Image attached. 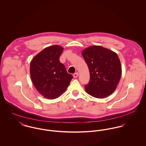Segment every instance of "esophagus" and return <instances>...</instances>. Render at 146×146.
<instances>
[{"instance_id": "esophagus-1", "label": "esophagus", "mask_w": 146, "mask_h": 146, "mask_svg": "<svg viewBox=\"0 0 146 146\" xmlns=\"http://www.w3.org/2000/svg\"><path fill=\"white\" fill-rule=\"evenodd\" d=\"M78 76H79V73L78 72H76L75 74H74V75H73V76L74 78H77Z\"/></svg>"}]
</instances>
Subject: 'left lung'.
<instances>
[{"label": "left lung", "mask_w": 146, "mask_h": 146, "mask_svg": "<svg viewBox=\"0 0 146 146\" xmlns=\"http://www.w3.org/2000/svg\"><path fill=\"white\" fill-rule=\"evenodd\" d=\"M82 54L90 72L89 83L85 85L86 93L98 98L111 95L116 90L122 74L117 54L100 45L86 48Z\"/></svg>", "instance_id": "1"}]
</instances>
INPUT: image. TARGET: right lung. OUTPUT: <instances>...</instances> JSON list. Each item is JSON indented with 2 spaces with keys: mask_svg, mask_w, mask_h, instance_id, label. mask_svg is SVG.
<instances>
[{
  "mask_svg": "<svg viewBox=\"0 0 146 146\" xmlns=\"http://www.w3.org/2000/svg\"><path fill=\"white\" fill-rule=\"evenodd\" d=\"M63 49L58 45L46 47L36 54L30 63L32 82L38 91L48 99L59 97L73 78L59 60Z\"/></svg>",
  "mask_w": 146,
  "mask_h": 146,
  "instance_id": "right-lung-1",
  "label": "right lung"
}]
</instances>
